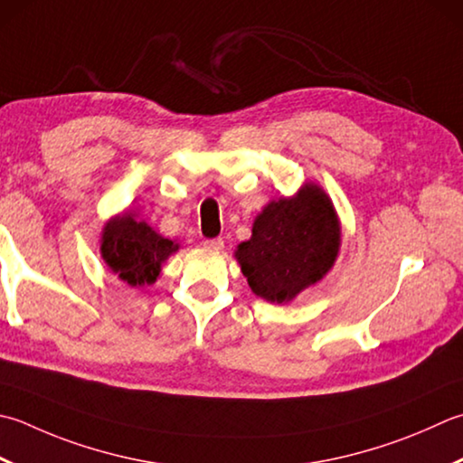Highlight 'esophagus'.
<instances>
[{"label":"esophagus","mask_w":463,"mask_h":463,"mask_svg":"<svg viewBox=\"0 0 463 463\" xmlns=\"http://www.w3.org/2000/svg\"><path fill=\"white\" fill-rule=\"evenodd\" d=\"M204 247H206V249H211V250H221V249L224 247V241H222L221 237H216V239H206V241H204Z\"/></svg>","instance_id":"1"}]
</instances>
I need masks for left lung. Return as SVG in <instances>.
Listing matches in <instances>:
<instances>
[{"label":"left lung","instance_id":"8db88e82","mask_svg":"<svg viewBox=\"0 0 463 463\" xmlns=\"http://www.w3.org/2000/svg\"><path fill=\"white\" fill-rule=\"evenodd\" d=\"M339 241V222L327 194L307 184L297 196L265 206L250 241L241 242L234 257L252 293L285 303L323 279L337 257Z\"/></svg>","mask_w":463,"mask_h":463}]
</instances>
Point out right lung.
Wrapping results in <instances>:
<instances>
[{
  "label": "right lung",
  "instance_id": "right-lung-1",
  "mask_svg": "<svg viewBox=\"0 0 463 463\" xmlns=\"http://www.w3.org/2000/svg\"><path fill=\"white\" fill-rule=\"evenodd\" d=\"M178 244L160 237L144 221L126 213L106 224L102 234V257L114 273L132 287L150 285L160 275V265Z\"/></svg>",
  "mask_w": 463,
  "mask_h": 463
}]
</instances>
